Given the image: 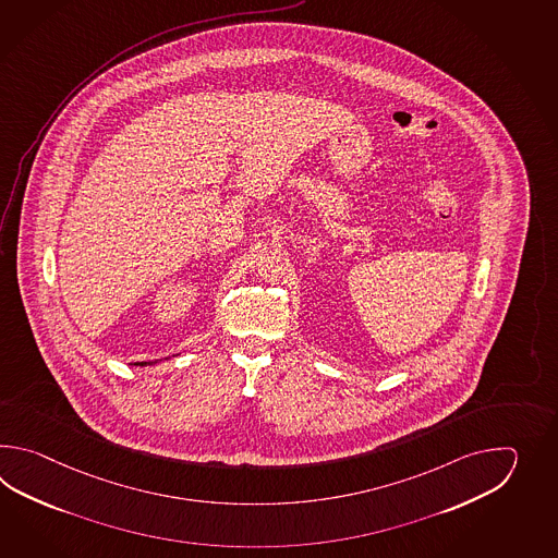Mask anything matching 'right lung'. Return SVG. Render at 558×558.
<instances>
[{
    "instance_id": "right-lung-1",
    "label": "right lung",
    "mask_w": 558,
    "mask_h": 558,
    "mask_svg": "<svg viewBox=\"0 0 558 558\" xmlns=\"http://www.w3.org/2000/svg\"><path fill=\"white\" fill-rule=\"evenodd\" d=\"M137 365H142L143 367V365H147V363H137Z\"/></svg>"
}]
</instances>
